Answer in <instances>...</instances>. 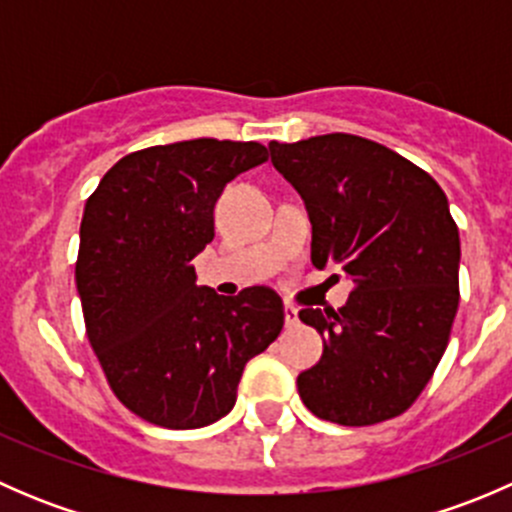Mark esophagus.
<instances>
[{"mask_svg":"<svg viewBox=\"0 0 512 512\" xmlns=\"http://www.w3.org/2000/svg\"><path fill=\"white\" fill-rule=\"evenodd\" d=\"M297 322H299L297 309H294L292 304H285V324H287V327H294Z\"/></svg>","mask_w":512,"mask_h":512,"instance_id":"1","label":"esophagus"}]
</instances>
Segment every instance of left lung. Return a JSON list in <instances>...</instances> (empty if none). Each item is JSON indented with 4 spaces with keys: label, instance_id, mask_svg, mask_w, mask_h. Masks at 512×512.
<instances>
[{
    "label": "left lung",
    "instance_id": "obj_1",
    "mask_svg": "<svg viewBox=\"0 0 512 512\" xmlns=\"http://www.w3.org/2000/svg\"><path fill=\"white\" fill-rule=\"evenodd\" d=\"M302 195L312 262L342 267L354 292L339 312L302 309L324 339L297 376L324 421L371 426L404 414L448 347L458 309L461 237L441 185L399 153L349 133L270 143Z\"/></svg>",
    "mask_w": 512,
    "mask_h": 512
}]
</instances>
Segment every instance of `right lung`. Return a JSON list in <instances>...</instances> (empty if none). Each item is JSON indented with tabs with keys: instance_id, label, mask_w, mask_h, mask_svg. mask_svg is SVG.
I'll return each mask as SVG.
<instances>
[{
	"instance_id": "obj_1",
	"label": "right lung",
	"mask_w": 512,
	"mask_h": 512,
	"mask_svg": "<svg viewBox=\"0 0 512 512\" xmlns=\"http://www.w3.org/2000/svg\"><path fill=\"white\" fill-rule=\"evenodd\" d=\"M265 160L255 141L143 148L86 200L76 262L86 334L113 394L143 421L183 431L230 414L245 364L282 332L272 289L220 297L195 285L193 267L225 185Z\"/></svg>"
}]
</instances>
